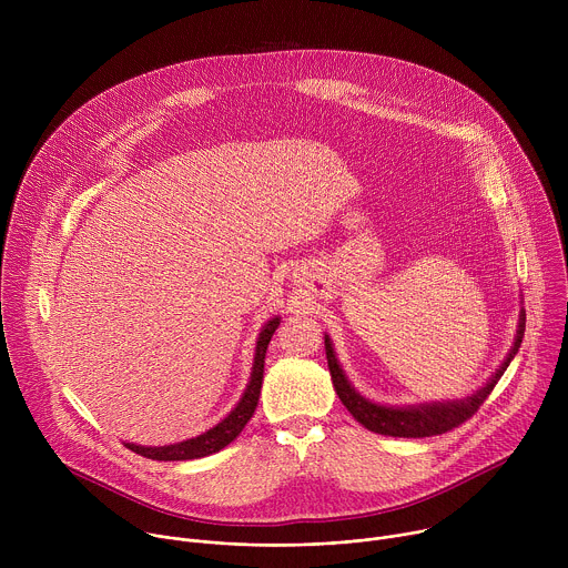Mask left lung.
Returning a JSON list of instances; mask_svg holds the SVG:
<instances>
[{
  "instance_id": "obj_1",
  "label": "left lung",
  "mask_w": 568,
  "mask_h": 568,
  "mask_svg": "<svg viewBox=\"0 0 568 568\" xmlns=\"http://www.w3.org/2000/svg\"><path fill=\"white\" fill-rule=\"evenodd\" d=\"M526 331V310H519V323H517V335L515 342L501 362V366L490 375V379L483 386H478L474 393L460 399H443V402H418V404H404V407H390V404H379L368 397H364L346 377V371L342 368L335 346L331 342V335L323 337L326 342V357H328V368L333 377V386L344 402V407L351 412V416L364 425L368 432L382 434V436H393V438H427V436H438L445 434L467 418L476 414V409L493 393L515 355L519 353L521 339Z\"/></svg>"
}]
</instances>
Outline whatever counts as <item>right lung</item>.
<instances>
[{
    "mask_svg": "<svg viewBox=\"0 0 568 568\" xmlns=\"http://www.w3.org/2000/svg\"><path fill=\"white\" fill-rule=\"evenodd\" d=\"M281 326V316H272L265 326L258 333L256 348H254V364H252V375L247 382L245 393L237 399L235 407L211 429L195 438H186L182 443L173 445H161V447H145V445H134V443H123L128 449L152 458V460H193V458H204L211 456L220 449H224L229 443H233L240 432L245 429V425L252 420L256 407H258V397H261V386H263V373H265V353L272 342V335Z\"/></svg>",
    "mask_w": 568,
    "mask_h": 568,
    "instance_id": "right-lung-1",
    "label": "right lung"
}]
</instances>
